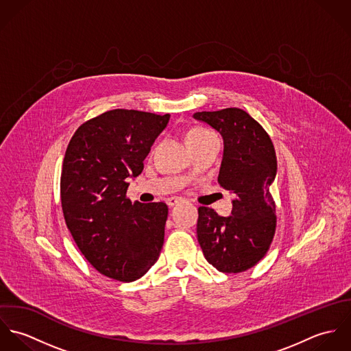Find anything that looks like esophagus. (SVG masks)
Masks as SVG:
<instances>
[{
	"label": "esophagus",
	"mask_w": 351,
	"mask_h": 351,
	"mask_svg": "<svg viewBox=\"0 0 351 351\" xmlns=\"http://www.w3.org/2000/svg\"><path fill=\"white\" fill-rule=\"evenodd\" d=\"M180 201H182L181 197H177V196H173V197H169V199H166V204L169 205V206H174L176 204H178Z\"/></svg>",
	"instance_id": "34e87169"
}]
</instances>
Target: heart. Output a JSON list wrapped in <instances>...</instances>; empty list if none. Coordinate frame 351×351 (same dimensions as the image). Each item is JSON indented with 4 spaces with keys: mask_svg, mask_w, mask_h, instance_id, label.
Returning <instances> with one entry per match:
<instances>
[{
    "mask_svg": "<svg viewBox=\"0 0 351 351\" xmlns=\"http://www.w3.org/2000/svg\"><path fill=\"white\" fill-rule=\"evenodd\" d=\"M206 134H210V132H209V131H206V130H204V128H200V127H195V128H191V130L188 131V134H186V139L200 138V136H204V135H206Z\"/></svg>",
    "mask_w": 351,
    "mask_h": 351,
    "instance_id": "1",
    "label": "heart"
}]
</instances>
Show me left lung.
<instances>
[{"label":"left lung","mask_w":351,"mask_h":351,"mask_svg":"<svg viewBox=\"0 0 351 351\" xmlns=\"http://www.w3.org/2000/svg\"><path fill=\"white\" fill-rule=\"evenodd\" d=\"M193 117L221 134L224 154L217 182L237 196L228 217L208 206L199 208L201 250L219 271H246L265 256L276 234V202L270 192L277 173L274 146L243 109L197 112Z\"/></svg>","instance_id":"1"}]
</instances>
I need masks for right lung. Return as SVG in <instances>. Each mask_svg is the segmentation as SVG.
I'll list each match as a JSON object with an SVG mask.
<instances>
[{"label": "right lung", "mask_w": 351, "mask_h": 351, "mask_svg": "<svg viewBox=\"0 0 351 351\" xmlns=\"http://www.w3.org/2000/svg\"><path fill=\"white\" fill-rule=\"evenodd\" d=\"M170 114L113 109L85 121L66 149L60 201L66 226L101 274L130 282L156 262L163 246L167 205L127 197Z\"/></svg>", "instance_id": "obj_1"}]
</instances>
